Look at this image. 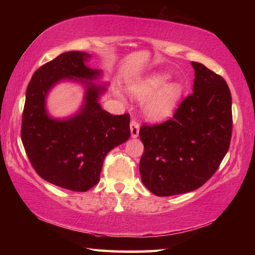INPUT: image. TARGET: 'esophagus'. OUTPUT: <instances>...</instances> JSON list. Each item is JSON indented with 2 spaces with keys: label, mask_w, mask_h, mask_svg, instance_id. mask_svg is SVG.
<instances>
[{
  "label": "esophagus",
  "mask_w": 255,
  "mask_h": 255,
  "mask_svg": "<svg viewBox=\"0 0 255 255\" xmlns=\"http://www.w3.org/2000/svg\"><path fill=\"white\" fill-rule=\"evenodd\" d=\"M130 133L132 138H136L139 135V124L136 120H131L130 122Z\"/></svg>",
  "instance_id": "34e87169"
}]
</instances>
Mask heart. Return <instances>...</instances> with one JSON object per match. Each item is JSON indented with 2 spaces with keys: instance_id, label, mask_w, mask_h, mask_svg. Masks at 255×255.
Listing matches in <instances>:
<instances>
[{
  "instance_id": "1",
  "label": "heart",
  "mask_w": 255,
  "mask_h": 255,
  "mask_svg": "<svg viewBox=\"0 0 255 255\" xmlns=\"http://www.w3.org/2000/svg\"><path fill=\"white\" fill-rule=\"evenodd\" d=\"M170 75L163 72L149 73L130 81L128 92L136 100L143 101V114L150 122L161 123L174 114L183 94V86L170 82ZM120 97L122 93L117 92Z\"/></svg>"
}]
</instances>
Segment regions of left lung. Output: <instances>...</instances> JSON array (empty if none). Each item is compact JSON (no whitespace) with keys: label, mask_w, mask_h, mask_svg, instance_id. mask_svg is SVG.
Returning <instances> with one entry per match:
<instances>
[{"label":"left lung","mask_w":255,"mask_h":255,"mask_svg":"<svg viewBox=\"0 0 255 255\" xmlns=\"http://www.w3.org/2000/svg\"><path fill=\"white\" fill-rule=\"evenodd\" d=\"M193 93L181 102L173 118L139 130L144 153L141 182L159 197L200 188L217 171L230 148L232 96L226 81L200 63Z\"/></svg>","instance_id":"obj_1"}]
</instances>
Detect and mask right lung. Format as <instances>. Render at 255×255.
Masks as SVG:
<instances>
[{
  "mask_svg": "<svg viewBox=\"0 0 255 255\" xmlns=\"http://www.w3.org/2000/svg\"><path fill=\"white\" fill-rule=\"evenodd\" d=\"M90 58L83 51H67L38 68L25 92L21 127L25 153L37 173L57 187L81 192L100 181L106 155L130 137L129 115H110L99 103L107 88L92 83L102 73L86 65ZM63 80L83 85L85 100L75 115L53 119L45 108L46 96Z\"/></svg>",
  "mask_w": 255,
  "mask_h": 255,
  "instance_id": "1",
  "label": "right lung"
}]
</instances>
